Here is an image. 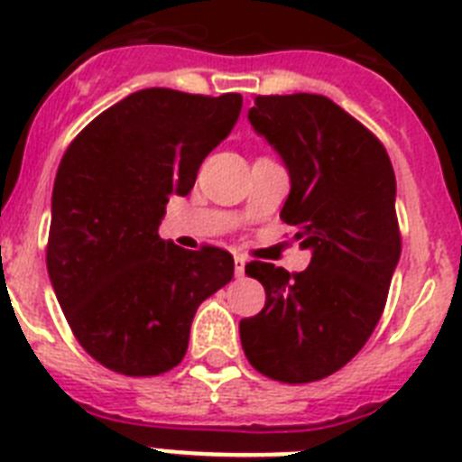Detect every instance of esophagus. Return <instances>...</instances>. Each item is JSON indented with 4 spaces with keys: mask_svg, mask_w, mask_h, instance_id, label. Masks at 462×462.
<instances>
[{
    "mask_svg": "<svg viewBox=\"0 0 462 462\" xmlns=\"http://www.w3.org/2000/svg\"><path fill=\"white\" fill-rule=\"evenodd\" d=\"M244 267H246V258L244 255H235V274L244 277Z\"/></svg>",
    "mask_w": 462,
    "mask_h": 462,
    "instance_id": "esophagus-1",
    "label": "esophagus"
}]
</instances>
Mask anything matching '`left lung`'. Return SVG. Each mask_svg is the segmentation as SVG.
<instances>
[{"label": "left lung", "instance_id": "obj_1", "mask_svg": "<svg viewBox=\"0 0 462 462\" xmlns=\"http://www.w3.org/2000/svg\"><path fill=\"white\" fill-rule=\"evenodd\" d=\"M249 122L284 162L291 192L279 216L312 261L296 274L246 265L265 286V308L239 321L244 355L273 381H321L362 350L385 308L402 254L393 164L327 96H255Z\"/></svg>", "mask_w": 462, "mask_h": 462}]
</instances>
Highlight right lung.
<instances>
[{
	"label": "right lung",
	"mask_w": 462,
	"mask_h": 462,
	"mask_svg": "<svg viewBox=\"0 0 462 462\" xmlns=\"http://www.w3.org/2000/svg\"><path fill=\"white\" fill-rule=\"evenodd\" d=\"M239 112V93L143 88L65 150L46 270L75 338L106 369L159 375L178 366L197 308L235 274L227 251L180 249L159 237V223Z\"/></svg>",
	"instance_id": "right-lung-1"
}]
</instances>
